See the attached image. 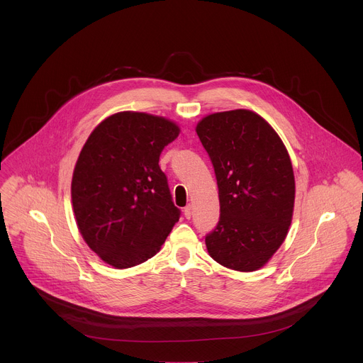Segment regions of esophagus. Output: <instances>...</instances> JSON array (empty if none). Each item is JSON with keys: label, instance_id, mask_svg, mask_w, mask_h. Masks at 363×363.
I'll use <instances>...</instances> for the list:
<instances>
[{"label": "esophagus", "instance_id": "1", "mask_svg": "<svg viewBox=\"0 0 363 363\" xmlns=\"http://www.w3.org/2000/svg\"><path fill=\"white\" fill-rule=\"evenodd\" d=\"M184 216H185V218H191L192 217V205L191 203H188L185 208H184Z\"/></svg>", "mask_w": 363, "mask_h": 363}]
</instances>
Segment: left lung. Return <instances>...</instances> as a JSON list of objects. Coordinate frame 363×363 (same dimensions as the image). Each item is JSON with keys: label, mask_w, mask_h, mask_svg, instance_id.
I'll use <instances>...</instances> for the list:
<instances>
[{"label": "left lung", "mask_w": 363, "mask_h": 363, "mask_svg": "<svg viewBox=\"0 0 363 363\" xmlns=\"http://www.w3.org/2000/svg\"><path fill=\"white\" fill-rule=\"evenodd\" d=\"M196 135L213 162L220 221L205 237L217 263L237 272L262 269L283 244L293 218L294 174L277 132L247 109L202 118Z\"/></svg>", "instance_id": "obj_1"}]
</instances>
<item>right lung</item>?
Returning <instances> with one entry per match:
<instances>
[{
    "instance_id": "right-lung-1",
    "label": "right lung",
    "mask_w": 363,
    "mask_h": 363,
    "mask_svg": "<svg viewBox=\"0 0 363 363\" xmlns=\"http://www.w3.org/2000/svg\"><path fill=\"white\" fill-rule=\"evenodd\" d=\"M179 126L162 116L119 112L87 138L72 179L79 231L103 262L138 266L161 250L181 211L160 168Z\"/></svg>"
}]
</instances>
